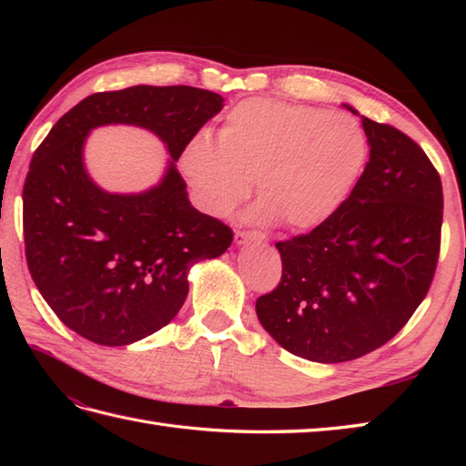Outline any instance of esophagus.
Wrapping results in <instances>:
<instances>
[{
    "label": "esophagus",
    "instance_id": "esophagus-1",
    "mask_svg": "<svg viewBox=\"0 0 466 466\" xmlns=\"http://www.w3.org/2000/svg\"><path fill=\"white\" fill-rule=\"evenodd\" d=\"M236 244H248V242H266V236L260 232H246V230H238L234 234Z\"/></svg>",
    "mask_w": 466,
    "mask_h": 466
}]
</instances>
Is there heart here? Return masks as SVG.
<instances>
[{
    "instance_id": "obj_1",
    "label": "heart",
    "mask_w": 466,
    "mask_h": 466,
    "mask_svg": "<svg viewBox=\"0 0 466 466\" xmlns=\"http://www.w3.org/2000/svg\"><path fill=\"white\" fill-rule=\"evenodd\" d=\"M366 157L369 142L354 117L254 97L224 116L214 142L192 137L180 167L206 212H232L254 180L256 220L310 230L349 200Z\"/></svg>"
}]
</instances>
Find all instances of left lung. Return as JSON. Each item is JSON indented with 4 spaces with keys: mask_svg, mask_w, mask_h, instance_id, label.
<instances>
[{
    "mask_svg": "<svg viewBox=\"0 0 466 466\" xmlns=\"http://www.w3.org/2000/svg\"><path fill=\"white\" fill-rule=\"evenodd\" d=\"M362 127L370 157L349 200L312 232L276 242L280 284L256 300L264 330L312 362L354 360L389 342L439 262V172L397 127L364 116Z\"/></svg>",
    "mask_w": 466,
    "mask_h": 466,
    "instance_id": "1",
    "label": "left lung"
}]
</instances>
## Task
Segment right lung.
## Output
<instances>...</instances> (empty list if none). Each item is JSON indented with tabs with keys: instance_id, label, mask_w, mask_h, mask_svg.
Here are the masks:
<instances>
[{
	"instance_id": "add662e5",
	"label": "right lung",
	"mask_w": 466,
	"mask_h": 466,
	"mask_svg": "<svg viewBox=\"0 0 466 466\" xmlns=\"http://www.w3.org/2000/svg\"><path fill=\"white\" fill-rule=\"evenodd\" d=\"M224 107L192 86H132L87 96L64 114L34 152L24 184L29 274L57 319L102 346H126L170 322L187 296V270L218 258L232 230L187 200L177 157ZM150 129L171 154L160 185L112 195L83 166L94 127Z\"/></svg>"
}]
</instances>
